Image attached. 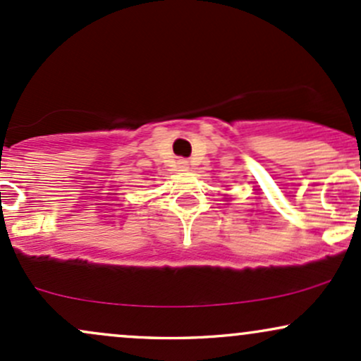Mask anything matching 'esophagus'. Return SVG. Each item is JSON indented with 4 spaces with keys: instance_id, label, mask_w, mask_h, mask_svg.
Returning a JSON list of instances; mask_svg holds the SVG:
<instances>
[{
    "instance_id": "1",
    "label": "esophagus",
    "mask_w": 361,
    "mask_h": 361,
    "mask_svg": "<svg viewBox=\"0 0 361 361\" xmlns=\"http://www.w3.org/2000/svg\"><path fill=\"white\" fill-rule=\"evenodd\" d=\"M180 168H181V169H183V171H185V169H188V161L181 159V161H180Z\"/></svg>"
}]
</instances>
